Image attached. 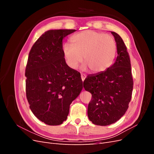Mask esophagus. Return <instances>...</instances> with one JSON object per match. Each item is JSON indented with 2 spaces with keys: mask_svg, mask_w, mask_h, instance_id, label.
<instances>
[{
  "mask_svg": "<svg viewBox=\"0 0 154 154\" xmlns=\"http://www.w3.org/2000/svg\"><path fill=\"white\" fill-rule=\"evenodd\" d=\"M85 78H86V75H85V74H81V78H82V80L83 82L85 80Z\"/></svg>",
  "mask_w": 154,
  "mask_h": 154,
  "instance_id": "34e87169",
  "label": "esophagus"
}]
</instances>
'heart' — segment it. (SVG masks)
Here are the masks:
<instances>
[{
  "label": "heart",
  "instance_id": "1",
  "mask_svg": "<svg viewBox=\"0 0 154 154\" xmlns=\"http://www.w3.org/2000/svg\"><path fill=\"white\" fill-rule=\"evenodd\" d=\"M72 44L65 43L62 53L67 66L76 69L83 60V69L98 74L108 69L116 52V42L110 34L93 30L83 31L71 38Z\"/></svg>",
  "mask_w": 154,
  "mask_h": 154
}]
</instances>
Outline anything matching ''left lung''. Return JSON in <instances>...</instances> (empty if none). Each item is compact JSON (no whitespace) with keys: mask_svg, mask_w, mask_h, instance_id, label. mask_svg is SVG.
Here are the masks:
<instances>
[{"mask_svg":"<svg viewBox=\"0 0 154 154\" xmlns=\"http://www.w3.org/2000/svg\"><path fill=\"white\" fill-rule=\"evenodd\" d=\"M111 32L117 45L118 57L115 62L104 72L87 76L83 82L85 91L92 94L88 105V119L100 126L112 124L125 114L134 85L127 46L118 33Z\"/></svg>","mask_w":154,"mask_h":154,"instance_id":"8db88e82","label":"left lung"}]
</instances>
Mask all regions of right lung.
<instances>
[{
  "label": "right lung",
  "mask_w": 154,
  "mask_h": 154,
  "mask_svg": "<svg viewBox=\"0 0 154 154\" xmlns=\"http://www.w3.org/2000/svg\"><path fill=\"white\" fill-rule=\"evenodd\" d=\"M76 29L49 30L29 51L26 67V92L36 117L48 125H61L70 105L83 88L80 73L70 68L62 53V40Z\"/></svg>",
  "instance_id": "obj_1"
}]
</instances>
